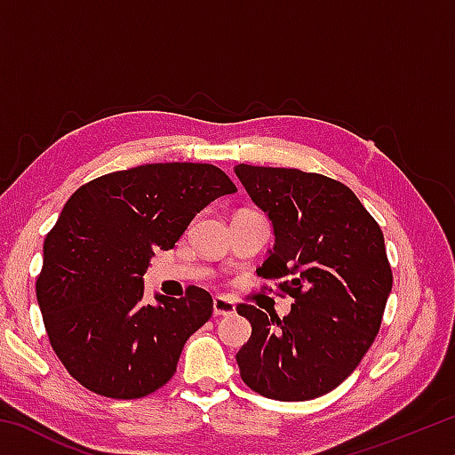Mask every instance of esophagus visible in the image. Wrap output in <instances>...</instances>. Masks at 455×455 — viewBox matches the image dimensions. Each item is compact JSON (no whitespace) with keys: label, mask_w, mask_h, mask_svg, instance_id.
<instances>
[{"label":"esophagus","mask_w":455,"mask_h":455,"mask_svg":"<svg viewBox=\"0 0 455 455\" xmlns=\"http://www.w3.org/2000/svg\"><path fill=\"white\" fill-rule=\"evenodd\" d=\"M212 311H214V317H220V315H235L236 305L227 297H214Z\"/></svg>","instance_id":"1"}]
</instances>
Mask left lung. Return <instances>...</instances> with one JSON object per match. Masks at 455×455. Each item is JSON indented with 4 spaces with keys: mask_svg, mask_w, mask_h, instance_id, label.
<instances>
[{
    "mask_svg": "<svg viewBox=\"0 0 455 455\" xmlns=\"http://www.w3.org/2000/svg\"><path fill=\"white\" fill-rule=\"evenodd\" d=\"M235 174L273 225L257 275L284 279L287 317L238 305L252 333L236 363L252 391L307 402L355 371L375 341L394 284L383 233L345 184L297 168L238 164Z\"/></svg>",
    "mask_w": 455,
    "mask_h": 455,
    "instance_id": "8db88e82",
    "label": "left lung"
}]
</instances>
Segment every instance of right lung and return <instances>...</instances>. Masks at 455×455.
Here are the masks:
<instances>
[{"label":"right lung","mask_w":455,"mask_h":455,"mask_svg":"<svg viewBox=\"0 0 455 455\" xmlns=\"http://www.w3.org/2000/svg\"><path fill=\"white\" fill-rule=\"evenodd\" d=\"M212 164H144L104 174L68 200L44 243L36 283L52 349L76 381L98 395L138 399L176 371L187 339L212 315V297L144 303L154 251H168L196 212L233 195Z\"/></svg>","instance_id":"right-lung-1"}]
</instances>
